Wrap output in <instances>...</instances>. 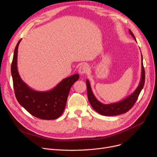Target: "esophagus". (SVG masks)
<instances>
[{"mask_svg":"<svg viewBox=\"0 0 157 157\" xmlns=\"http://www.w3.org/2000/svg\"><path fill=\"white\" fill-rule=\"evenodd\" d=\"M78 71H79L80 74L83 75V74H85L88 72L89 67L88 66V65H86V64H82L79 67Z\"/></svg>","mask_w":157,"mask_h":157,"instance_id":"1","label":"esophagus"}]
</instances>
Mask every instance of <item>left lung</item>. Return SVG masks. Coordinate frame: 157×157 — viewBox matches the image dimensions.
<instances>
[{
  "label": "left lung",
  "instance_id": "8db88e82",
  "mask_svg": "<svg viewBox=\"0 0 157 157\" xmlns=\"http://www.w3.org/2000/svg\"><path fill=\"white\" fill-rule=\"evenodd\" d=\"M129 32L130 35L133 37V38L136 40V37L133 33L129 29ZM142 58V72H141V81L139 82V86L137 87L135 91L130 95L124 99L113 104H104L101 102L98 101L97 98L93 94L91 86L90 85V82L88 79H86V87H87V95L88 101L91 104L92 107L95 111H96L98 113H99L104 116H115V115H118L123 113H125L128 111L132 108L134 104L137 100V98L141 93L142 89L143 88L144 82H145V71L143 63V56L141 55Z\"/></svg>",
  "mask_w": 157,
  "mask_h": 157
}]
</instances>
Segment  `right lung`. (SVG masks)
<instances>
[{"label": "right lung", "mask_w": 157, "mask_h": 157, "mask_svg": "<svg viewBox=\"0 0 157 157\" xmlns=\"http://www.w3.org/2000/svg\"><path fill=\"white\" fill-rule=\"evenodd\" d=\"M16 44L11 64V75L16 99L30 114L43 120H55L63 113L72 85L79 79L78 74L63 79L52 90L36 91L30 88L20 78L17 69L18 46Z\"/></svg>", "instance_id": "right-lung-1"}]
</instances>
